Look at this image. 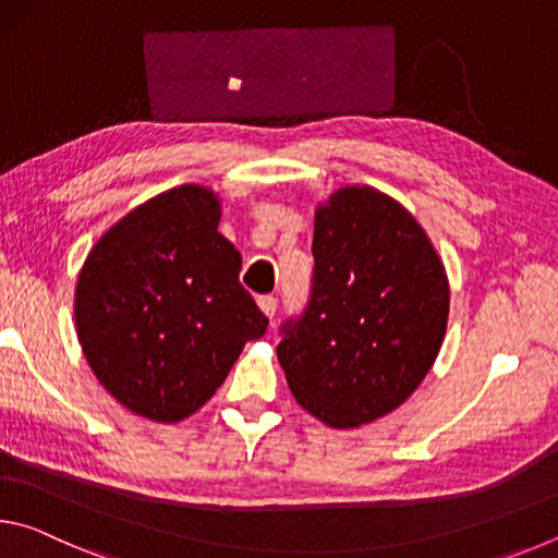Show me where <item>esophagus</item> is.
<instances>
[{
	"label": "esophagus",
	"instance_id": "esophagus-1",
	"mask_svg": "<svg viewBox=\"0 0 558 558\" xmlns=\"http://www.w3.org/2000/svg\"><path fill=\"white\" fill-rule=\"evenodd\" d=\"M258 307L263 310V315H268L272 319V315H276V310H278V298L263 295V298H258Z\"/></svg>",
	"mask_w": 558,
	"mask_h": 558
}]
</instances>
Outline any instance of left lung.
<instances>
[{"mask_svg":"<svg viewBox=\"0 0 558 558\" xmlns=\"http://www.w3.org/2000/svg\"><path fill=\"white\" fill-rule=\"evenodd\" d=\"M313 290L280 327L292 396L332 428L372 423L426 379L446 337V268L418 221L372 186H342L315 214Z\"/></svg>","mask_w":558,"mask_h":558,"instance_id":"obj_1","label":"left lung"}]
</instances>
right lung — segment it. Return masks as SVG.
I'll list each match as a JSON object with an SVG mask.
<instances>
[{
  "mask_svg": "<svg viewBox=\"0 0 558 558\" xmlns=\"http://www.w3.org/2000/svg\"><path fill=\"white\" fill-rule=\"evenodd\" d=\"M211 189L182 184L106 231L75 286L93 374L132 413L177 423L199 411L268 317L239 282Z\"/></svg>",
  "mask_w": 558,
  "mask_h": 558,
  "instance_id": "obj_1",
  "label": "right lung"
}]
</instances>
